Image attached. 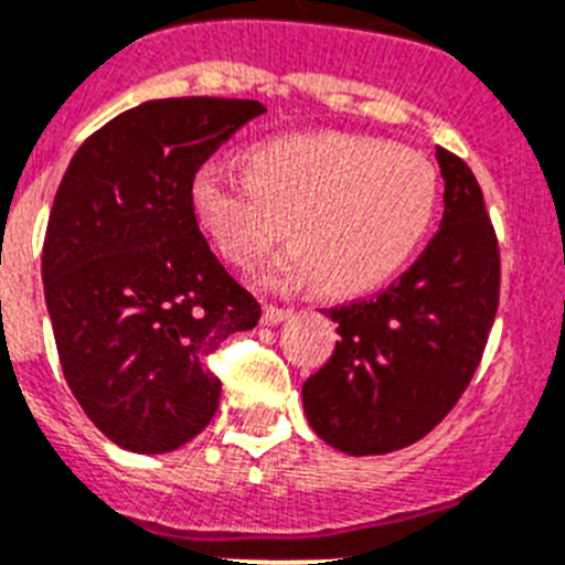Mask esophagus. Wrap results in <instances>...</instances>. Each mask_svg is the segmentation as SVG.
<instances>
[{"label":"esophagus","instance_id":"esophagus-1","mask_svg":"<svg viewBox=\"0 0 565 565\" xmlns=\"http://www.w3.org/2000/svg\"><path fill=\"white\" fill-rule=\"evenodd\" d=\"M291 317V308H279V306H265L263 308V322L265 326H279L282 320Z\"/></svg>","mask_w":565,"mask_h":565}]
</instances>
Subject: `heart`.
Instances as JSON below:
<instances>
[{"label":"heart","instance_id":"1","mask_svg":"<svg viewBox=\"0 0 565 565\" xmlns=\"http://www.w3.org/2000/svg\"><path fill=\"white\" fill-rule=\"evenodd\" d=\"M194 211L228 263L250 268L286 236L274 282L315 277L326 294L380 286L408 263L437 211V173L420 153L374 137H279L250 148L248 173L211 162Z\"/></svg>","mask_w":565,"mask_h":565}]
</instances>
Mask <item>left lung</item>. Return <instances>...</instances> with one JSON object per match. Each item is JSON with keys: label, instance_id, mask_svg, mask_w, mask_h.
I'll return each instance as SVG.
<instances>
[{"label": "left lung", "instance_id": "obj_1", "mask_svg": "<svg viewBox=\"0 0 565 565\" xmlns=\"http://www.w3.org/2000/svg\"><path fill=\"white\" fill-rule=\"evenodd\" d=\"M437 162L440 231L377 297L326 311L340 342L302 385L311 428L345 455L423 440L462 397L494 326L500 248L483 191L457 153L437 148Z\"/></svg>", "mask_w": 565, "mask_h": 565}]
</instances>
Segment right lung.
Listing matches in <instances>:
<instances>
[{"label": "right lung", "instance_id": "add662e5", "mask_svg": "<svg viewBox=\"0 0 565 565\" xmlns=\"http://www.w3.org/2000/svg\"><path fill=\"white\" fill-rule=\"evenodd\" d=\"M254 99H151L90 134L53 196L42 279L62 374L117 446H185L220 406L209 354L259 322V302L214 257L194 214L200 166Z\"/></svg>", "mask_w": 565, "mask_h": 565}]
</instances>
